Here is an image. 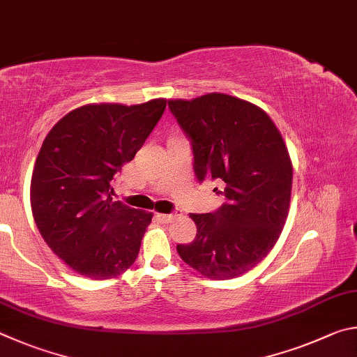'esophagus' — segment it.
Wrapping results in <instances>:
<instances>
[{
    "label": "esophagus",
    "instance_id": "obj_1",
    "mask_svg": "<svg viewBox=\"0 0 357 357\" xmlns=\"http://www.w3.org/2000/svg\"><path fill=\"white\" fill-rule=\"evenodd\" d=\"M175 216H178L177 211H175V213H167V215L166 213H161V215H158V218H160L162 222H171Z\"/></svg>",
    "mask_w": 357,
    "mask_h": 357
}]
</instances>
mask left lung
Wrapping results in <instances>:
<instances>
[{"label": "left lung", "instance_id": "left-lung-1", "mask_svg": "<svg viewBox=\"0 0 357 357\" xmlns=\"http://www.w3.org/2000/svg\"><path fill=\"white\" fill-rule=\"evenodd\" d=\"M167 105L191 141L197 180H221L226 197L213 213H191L196 238L177 245V252L210 279L238 278L282 232L293 180L289 150L270 116L245 100L207 93Z\"/></svg>", "mask_w": 357, "mask_h": 357}]
</instances>
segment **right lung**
<instances>
[{
	"label": "right lung",
	"mask_w": 357,
	"mask_h": 357,
	"mask_svg": "<svg viewBox=\"0 0 357 357\" xmlns=\"http://www.w3.org/2000/svg\"><path fill=\"white\" fill-rule=\"evenodd\" d=\"M165 109V98L86 105L43 141L31 178L33 216L52 251L81 276L111 279L135 264L152 213L112 201V180Z\"/></svg>",
	"instance_id": "obj_1"
}]
</instances>
